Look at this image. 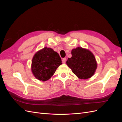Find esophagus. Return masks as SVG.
<instances>
[{
	"instance_id": "esophagus-1",
	"label": "esophagus",
	"mask_w": 122,
	"mask_h": 122,
	"mask_svg": "<svg viewBox=\"0 0 122 122\" xmlns=\"http://www.w3.org/2000/svg\"><path fill=\"white\" fill-rule=\"evenodd\" d=\"M66 58H63L62 60V62L63 64H65L66 63Z\"/></svg>"
}]
</instances>
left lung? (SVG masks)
Returning <instances> with one entry per match:
<instances>
[{
    "mask_svg": "<svg viewBox=\"0 0 122 122\" xmlns=\"http://www.w3.org/2000/svg\"><path fill=\"white\" fill-rule=\"evenodd\" d=\"M72 57L66 64L72 72L81 79H87L93 76L97 68L93 53L88 49L78 47L71 51Z\"/></svg>",
    "mask_w": 122,
    "mask_h": 122,
    "instance_id": "1",
    "label": "left lung"
}]
</instances>
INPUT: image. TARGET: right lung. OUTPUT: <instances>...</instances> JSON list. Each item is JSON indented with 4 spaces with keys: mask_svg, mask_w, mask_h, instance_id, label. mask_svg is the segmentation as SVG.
I'll list each match as a JSON object with an SVG mask.
<instances>
[{
    "mask_svg": "<svg viewBox=\"0 0 122 122\" xmlns=\"http://www.w3.org/2000/svg\"><path fill=\"white\" fill-rule=\"evenodd\" d=\"M61 60L57 52L45 47L36 52L33 56L31 70L36 79L42 81L49 80L61 65Z\"/></svg>",
    "mask_w": 122,
    "mask_h": 122,
    "instance_id": "obj_1",
    "label": "right lung"
}]
</instances>
